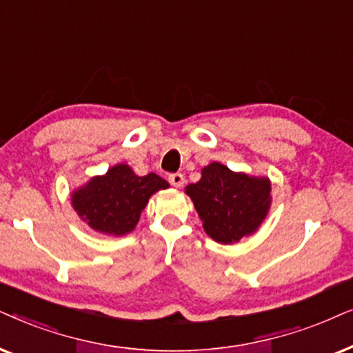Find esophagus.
<instances>
[{
	"label": "esophagus",
	"instance_id": "34e87169",
	"mask_svg": "<svg viewBox=\"0 0 353 353\" xmlns=\"http://www.w3.org/2000/svg\"><path fill=\"white\" fill-rule=\"evenodd\" d=\"M169 182H171L174 187H182L184 185L185 179L181 172H176V174H171V176H169Z\"/></svg>",
	"mask_w": 353,
	"mask_h": 353
}]
</instances>
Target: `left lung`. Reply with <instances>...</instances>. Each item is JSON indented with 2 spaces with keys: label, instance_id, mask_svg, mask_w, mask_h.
Masks as SVG:
<instances>
[{
  "label": "left lung",
  "instance_id": "obj_1",
  "mask_svg": "<svg viewBox=\"0 0 353 353\" xmlns=\"http://www.w3.org/2000/svg\"><path fill=\"white\" fill-rule=\"evenodd\" d=\"M203 229L213 241L234 243L250 236L265 221L271 206V182L234 172L221 163L201 169V179L185 187Z\"/></svg>",
  "mask_w": 353,
  "mask_h": 353
}]
</instances>
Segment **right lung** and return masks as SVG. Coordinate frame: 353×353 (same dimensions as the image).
Returning a JSON list of instances; mask_svg holds the SVG:
<instances>
[{
  "label": "right lung",
  "instance_id": "1",
  "mask_svg": "<svg viewBox=\"0 0 353 353\" xmlns=\"http://www.w3.org/2000/svg\"><path fill=\"white\" fill-rule=\"evenodd\" d=\"M169 184L158 174L137 176L128 164H116L72 192V206L93 231L125 236L137 225L148 199Z\"/></svg>",
  "mask_w": 353,
  "mask_h": 353
}]
</instances>
